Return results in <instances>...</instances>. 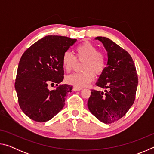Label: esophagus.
I'll return each mask as SVG.
<instances>
[{"label":"esophagus","instance_id":"34e87169","mask_svg":"<svg viewBox=\"0 0 154 154\" xmlns=\"http://www.w3.org/2000/svg\"><path fill=\"white\" fill-rule=\"evenodd\" d=\"M81 90H82V88H77V87H75V86L73 88V90L74 91H79Z\"/></svg>","mask_w":154,"mask_h":154}]
</instances>
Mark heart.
Listing matches in <instances>:
<instances>
[{
    "label": "heart",
    "instance_id": "heart-1",
    "mask_svg": "<svg viewBox=\"0 0 154 154\" xmlns=\"http://www.w3.org/2000/svg\"><path fill=\"white\" fill-rule=\"evenodd\" d=\"M75 54L78 60H83L82 66L83 71L68 75L66 82L77 88H83L92 82L94 74L100 75L105 71L106 56L104 52L98 51V48L90 42H84L75 48ZM76 58L70 51H66L62 56V63L64 69L69 72L76 62Z\"/></svg>",
    "mask_w": 154,
    "mask_h": 154
}]
</instances>
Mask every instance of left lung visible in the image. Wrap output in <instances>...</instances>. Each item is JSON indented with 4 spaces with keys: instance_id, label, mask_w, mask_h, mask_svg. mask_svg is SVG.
Returning <instances> with one entry per match:
<instances>
[{
    "instance_id": "1",
    "label": "left lung",
    "mask_w": 154,
    "mask_h": 154,
    "mask_svg": "<svg viewBox=\"0 0 154 154\" xmlns=\"http://www.w3.org/2000/svg\"><path fill=\"white\" fill-rule=\"evenodd\" d=\"M95 39L102 42L108 56L96 85L108 90H92L88 107L100 122L111 124L124 116L133 105L138 76L133 60L126 50L108 38L97 36Z\"/></svg>"
}]
</instances>
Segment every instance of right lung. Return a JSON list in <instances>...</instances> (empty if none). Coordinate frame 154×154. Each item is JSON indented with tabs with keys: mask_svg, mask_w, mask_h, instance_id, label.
<instances>
[{
	"mask_svg": "<svg viewBox=\"0 0 154 154\" xmlns=\"http://www.w3.org/2000/svg\"><path fill=\"white\" fill-rule=\"evenodd\" d=\"M76 41L66 36H46L21 57L15 88L20 108L30 119L45 122L63 109L65 97L72 86L58 85L64 79L62 58ZM54 84L56 89L49 91L48 85Z\"/></svg>",
	"mask_w": 154,
	"mask_h": 154,
	"instance_id": "right-lung-1",
	"label": "right lung"
}]
</instances>
